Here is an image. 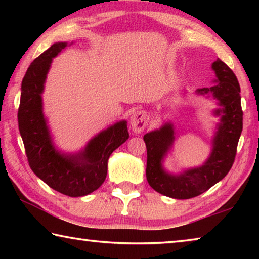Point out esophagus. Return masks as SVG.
<instances>
[{"mask_svg": "<svg viewBox=\"0 0 259 259\" xmlns=\"http://www.w3.org/2000/svg\"><path fill=\"white\" fill-rule=\"evenodd\" d=\"M148 123V116L146 112L137 111L133 114L130 119V125L136 134H140L146 128Z\"/></svg>", "mask_w": 259, "mask_h": 259, "instance_id": "34e87169", "label": "esophagus"}]
</instances>
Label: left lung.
Listing matches in <instances>:
<instances>
[{
    "label": "left lung",
    "instance_id": "obj_1",
    "mask_svg": "<svg viewBox=\"0 0 259 259\" xmlns=\"http://www.w3.org/2000/svg\"><path fill=\"white\" fill-rule=\"evenodd\" d=\"M212 69L216 73L214 84L196 90L199 95H211L222 106L214 111L216 115L222 114V119L212 142L211 154L203 165L178 175L166 172L162 162L175 139L172 124L165 123L159 130L144 136L147 150V182L153 190L169 198L184 200L202 194L222 181L234 163L243 120L239 81L221 59L214 61Z\"/></svg>",
    "mask_w": 259,
    "mask_h": 259
}]
</instances>
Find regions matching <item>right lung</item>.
<instances>
[{
  "mask_svg": "<svg viewBox=\"0 0 259 259\" xmlns=\"http://www.w3.org/2000/svg\"><path fill=\"white\" fill-rule=\"evenodd\" d=\"M66 47V42L55 43L29 65L21 82L18 125L33 172L52 190L77 198L102 186L108 157L129 138V133L126 122L120 121L95 136L77 154L56 150L43 115L41 95L52 58Z\"/></svg>",
  "mask_w": 259,
  "mask_h": 259,
  "instance_id": "obj_1",
  "label": "right lung"
}]
</instances>
